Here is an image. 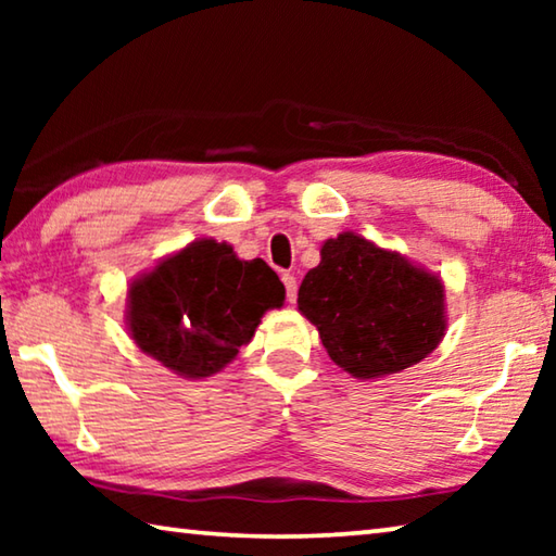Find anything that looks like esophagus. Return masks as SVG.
<instances>
[{
  "label": "esophagus",
  "mask_w": 556,
  "mask_h": 556,
  "mask_svg": "<svg viewBox=\"0 0 556 556\" xmlns=\"http://www.w3.org/2000/svg\"><path fill=\"white\" fill-rule=\"evenodd\" d=\"M281 281H285V287H287V301L289 304H294L296 301V277L291 275V271H285V275H281Z\"/></svg>",
  "instance_id": "esophagus-1"
}]
</instances>
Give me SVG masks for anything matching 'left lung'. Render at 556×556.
<instances>
[{
  "instance_id": "left-lung-1",
  "label": "left lung",
  "mask_w": 556,
  "mask_h": 556,
  "mask_svg": "<svg viewBox=\"0 0 556 556\" xmlns=\"http://www.w3.org/2000/svg\"><path fill=\"white\" fill-rule=\"evenodd\" d=\"M296 304L331 361L357 380L412 368L446 331L441 279L355 232L324 242Z\"/></svg>"
}]
</instances>
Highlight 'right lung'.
I'll list each match as a JSON object with an SVG mask.
<instances>
[{"mask_svg": "<svg viewBox=\"0 0 556 556\" xmlns=\"http://www.w3.org/2000/svg\"><path fill=\"white\" fill-rule=\"evenodd\" d=\"M281 304L285 285L265 260L244 262L228 242L201 238L131 281L127 328L139 351L201 380L223 370Z\"/></svg>", "mask_w": 556, "mask_h": 556, "instance_id": "obj_1", "label": "right lung"}]
</instances>
